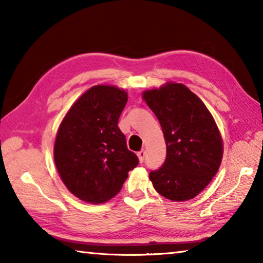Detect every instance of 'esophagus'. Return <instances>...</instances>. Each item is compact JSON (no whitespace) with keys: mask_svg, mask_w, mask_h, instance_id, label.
<instances>
[{"mask_svg":"<svg viewBox=\"0 0 263 263\" xmlns=\"http://www.w3.org/2000/svg\"><path fill=\"white\" fill-rule=\"evenodd\" d=\"M137 155H138V159H139V161L140 162H142L145 160V155H146V153H145V151L144 149H141L140 152H138L137 153Z\"/></svg>","mask_w":263,"mask_h":263,"instance_id":"1","label":"esophagus"}]
</instances>
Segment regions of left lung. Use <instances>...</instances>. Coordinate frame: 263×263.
Returning a JSON list of instances; mask_svg holds the SVG:
<instances>
[{
	"label": "left lung",
	"mask_w": 263,
	"mask_h": 263,
	"mask_svg": "<svg viewBox=\"0 0 263 263\" xmlns=\"http://www.w3.org/2000/svg\"><path fill=\"white\" fill-rule=\"evenodd\" d=\"M142 99L159 119L167 146L162 167L149 173L154 189L173 202L196 197L217 174L224 152L211 112L182 83L145 90Z\"/></svg>",
	"instance_id": "1"
}]
</instances>
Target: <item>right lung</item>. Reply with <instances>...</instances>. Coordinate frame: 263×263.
I'll use <instances>...</instances> for the list:
<instances>
[{
  "label": "right lung",
  "instance_id": "add662e5",
  "mask_svg": "<svg viewBox=\"0 0 263 263\" xmlns=\"http://www.w3.org/2000/svg\"><path fill=\"white\" fill-rule=\"evenodd\" d=\"M126 102L124 89L94 86L75 101L58 128L53 152L58 173L83 202L109 201L139 163L118 127Z\"/></svg>",
  "mask_w": 263,
  "mask_h": 263
}]
</instances>
